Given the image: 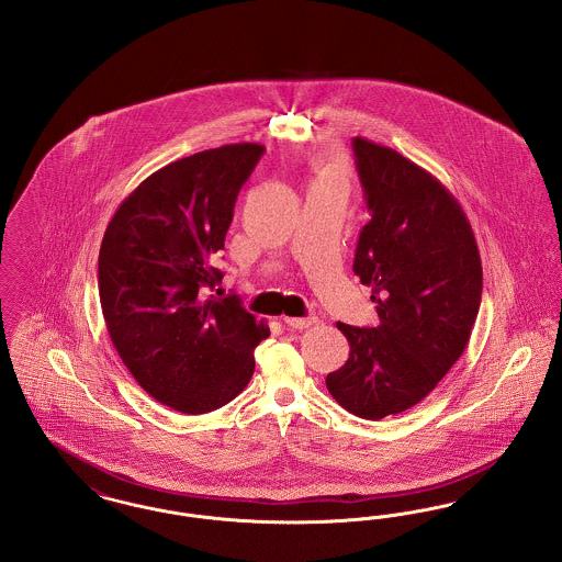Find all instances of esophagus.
Segmentation results:
<instances>
[{"label":"esophagus","instance_id":"34e87169","mask_svg":"<svg viewBox=\"0 0 562 562\" xmlns=\"http://www.w3.org/2000/svg\"><path fill=\"white\" fill-rule=\"evenodd\" d=\"M318 322L316 316H305V318H284V324L291 328H310Z\"/></svg>","mask_w":562,"mask_h":562}]
</instances>
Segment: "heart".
<instances>
[{
    "label": "heart",
    "mask_w": 562,
    "mask_h": 562,
    "mask_svg": "<svg viewBox=\"0 0 562 562\" xmlns=\"http://www.w3.org/2000/svg\"><path fill=\"white\" fill-rule=\"evenodd\" d=\"M318 181H341L346 183L348 179V166L341 158H328L318 164Z\"/></svg>",
    "instance_id": "heart-1"
}]
</instances>
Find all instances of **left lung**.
<instances>
[{"label": "left lung", "instance_id": "1", "mask_svg": "<svg viewBox=\"0 0 562 562\" xmlns=\"http://www.w3.org/2000/svg\"><path fill=\"white\" fill-rule=\"evenodd\" d=\"M351 147L371 213L353 271L373 286L379 324L337 322L349 358L326 387L376 422L424 401L459 360L481 307L482 266L470 221L436 177L362 136Z\"/></svg>", "mask_w": 562, "mask_h": 562}]
</instances>
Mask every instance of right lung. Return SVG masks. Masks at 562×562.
Wrapping results in <instances>:
<instances>
[{"label":"right lung","mask_w":562,"mask_h":562,"mask_svg":"<svg viewBox=\"0 0 562 562\" xmlns=\"http://www.w3.org/2000/svg\"><path fill=\"white\" fill-rule=\"evenodd\" d=\"M266 147L234 143L147 177L109 221L99 252V296L109 337L136 383L188 415L234 401L269 337L221 282L211 257L225 244L241 186Z\"/></svg>","instance_id":"1"}]
</instances>
